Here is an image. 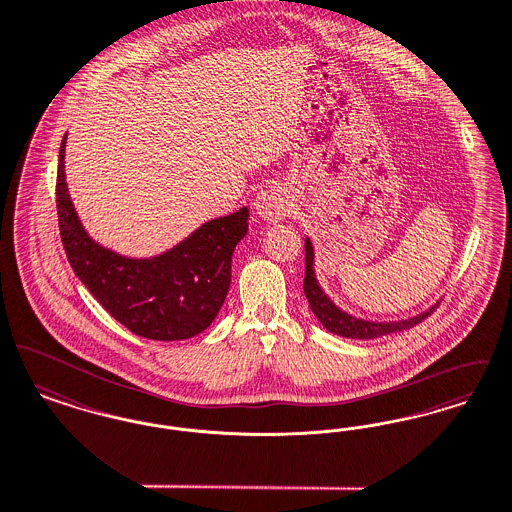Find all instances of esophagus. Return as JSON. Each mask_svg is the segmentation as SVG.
Wrapping results in <instances>:
<instances>
[{
    "label": "esophagus",
    "mask_w": 512,
    "mask_h": 512,
    "mask_svg": "<svg viewBox=\"0 0 512 512\" xmlns=\"http://www.w3.org/2000/svg\"><path fill=\"white\" fill-rule=\"evenodd\" d=\"M254 210L262 221L277 223L293 212V204L289 200V194L281 187H269L258 192L254 200Z\"/></svg>",
    "instance_id": "obj_1"
}]
</instances>
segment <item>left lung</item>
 I'll return each instance as SVG.
<instances>
[{
  "mask_svg": "<svg viewBox=\"0 0 512 512\" xmlns=\"http://www.w3.org/2000/svg\"><path fill=\"white\" fill-rule=\"evenodd\" d=\"M304 252H306V271H304V295L310 304V310L316 314V318L322 322L323 327L335 335L347 337V339H377L389 333H397L414 327L416 323L426 320L431 312L435 310L433 304L428 310L406 318V320H397V322H374V320H362L356 318L349 312L341 310L329 296L325 295V291L316 277V269H314V246L312 241L306 237L304 241Z\"/></svg>",
  "mask_w": 512,
  "mask_h": 512,
  "instance_id": "8db88e82",
  "label": "left lung"
}]
</instances>
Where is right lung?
I'll return each mask as SVG.
<instances>
[{
  "instance_id": "1",
  "label": "right lung",
  "mask_w": 512,
  "mask_h": 512,
  "mask_svg": "<svg viewBox=\"0 0 512 512\" xmlns=\"http://www.w3.org/2000/svg\"><path fill=\"white\" fill-rule=\"evenodd\" d=\"M65 142L67 135L59 148L55 202L61 243L75 275L135 335L183 341L208 329L231 285V258L248 233V208L202 223L158 256H123L82 227L65 181Z\"/></svg>"
}]
</instances>
